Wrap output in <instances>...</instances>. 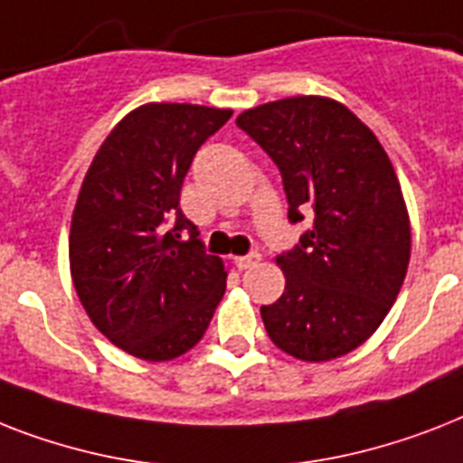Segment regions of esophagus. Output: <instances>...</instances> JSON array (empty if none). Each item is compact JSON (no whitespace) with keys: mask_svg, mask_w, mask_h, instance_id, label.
Instances as JSON below:
<instances>
[{"mask_svg":"<svg viewBox=\"0 0 463 463\" xmlns=\"http://www.w3.org/2000/svg\"><path fill=\"white\" fill-rule=\"evenodd\" d=\"M259 261H261V254H259V251H251V254H244V257H235V266H238L240 270L254 269Z\"/></svg>","mask_w":463,"mask_h":463,"instance_id":"34e87169","label":"esophagus"}]
</instances>
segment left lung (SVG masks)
<instances>
[{
	"instance_id": "8db88e82",
	"label": "left lung",
	"mask_w": 463,
	"mask_h": 463,
	"mask_svg": "<svg viewBox=\"0 0 463 463\" xmlns=\"http://www.w3.org/2000/svg\"><path fill=\"white\" fill-rule=\"evenodd\" d=\"M238 123L283 175L288 216L314 223L276 259L285 292L261 307L285 354L330 362L373 335L407 276L411 225L400 180L371 128L345 104L304 95L247 109Z\"/></svg>"
}]
</instances>
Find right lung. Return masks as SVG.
I'll list each match as a JSON object with an SVG mask.
<instances>
[{
  "label": "right lung",
  "mask_w": 463,
  "mask_h": 463,
  "mask_svg": "<svg viewBox=\"0 0 463 463\" xmlns=\"http://www.w3.org/2000/svg\"><path fill=\"white\" fill-rule=\"evenodd\" d=\"M231 109L152 101L116 123L82 180L71 219V278L101 335L145 362H171L209 328L225 292L180 212L194 154Z\"/></svg>",
  "instance_id": "add662e5"
}]
</instances>
